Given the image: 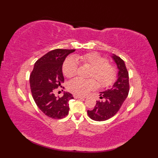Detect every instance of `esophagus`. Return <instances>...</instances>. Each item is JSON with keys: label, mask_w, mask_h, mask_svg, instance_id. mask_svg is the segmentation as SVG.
<instances>
[{"label": "esophagus", "mask_w": 158, "mask_h": 158, "mask_svg": "<svg viewBox=\"0 0 158 158\" xmlns=\"http://www.w3.org/2000/svg\"><path fill=\"white\" fill-rule=\"evenodd\" d=\"M73 97L75 98H81V99H83L84 98V97H83V96H78V95H76V94H75V95H73Z\"/></svg>", "instance_id": "obj_1"}]
</instances>
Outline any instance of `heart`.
Returning <instances> with one entry per match:
<instances>
[{"instance_id":"1","label":"heart","mask_w":158,"mask_h":158,"mask_svg":"<svg viewBox=\"0 0 158 158\" xmlns=\"http://www.w3.org/2000/svg\"><path fill=\"white\" fill-rule=\"evenodd\" d=\"M80 60L83 64L88 65L92 68L90 77L95 78L100 83V86L105 88L110 85L115 81L117 75L116 68L109 64V60L96 52H89L78 55L76 59L73 57L67 58L62 65L64 75L71 77L77 75L78 72V63ZM98 83L95 79H83L75 78L69 83L68 88L70 92L77 95H85L91 90L95 89Z\"/></svg>"}]
</instances>
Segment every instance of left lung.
Returning a JSON list of instances; mask_svg holds the SVG:
<instances>
[{
  "label": "left lung",
  "instance_id": "obj_1",
  "mask_svg": "<svg viewBox=\"0 0 158 158\" xmlns=\"http://www.w3.org/2000/svg\"><path fill=\"white\" fill-rule=\"evenodd\" d=\"M112 58L119 69L117 81L111 88L100 92V98L105 99V101H96L94 109L88 110L90 118L98 122L111 118L118 112L130 90L128 71L125 62L115 54L112 56Z\"/></svg>",
  "mask_w": 158,
  "mask_h": 158
}]
</instances>
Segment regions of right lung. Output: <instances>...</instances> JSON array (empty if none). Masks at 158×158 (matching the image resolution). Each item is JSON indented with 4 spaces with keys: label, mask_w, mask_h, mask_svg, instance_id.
Masks as SVG:
<instances>
[{
    "label": "right lung",
    "mask_w": 158,
    "mask_h": 158,
    "mask_svg": "<svg viewBox=\"0 0 158 158\" xmlns=\"http://www.w3.org/2000/svg\"><path fill=\"white\" fill-rule=\"evenodd\" d=\"M75 49H56L49 52L35 64L30 76V85L36 105L45 115L53 119H62L69 113V100L73 96L65 92L56 97L54 91L64 81L62 64L66 57Z\"/></svg>",
    "instance_id": "obj_1"
}]
</instances>
